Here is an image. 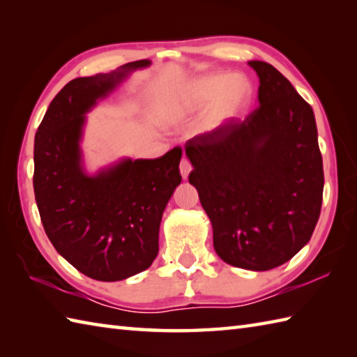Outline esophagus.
Wrapping results in <instances>:
<instances>
[{
	"label": "esophagus",
	"mask_w": 357,
	"mask_h": 357,
	"mask_svg": "<svg viewBox=\"0 0 357 357\" xmlns=\"http://www.w3.org/2000/svg\"><path fill=\"white\" fill-rule=\"evenodd\" d=\"M179 170H181V174H183V178L187 179V178H188V173H190V170H192V164H190V161H188L187 158L181 159Z\"/></svg>",
	"instance_id": "esophagus-1"
}]
</instances>
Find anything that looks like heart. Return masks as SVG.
<instances>
[{"mask_svg":"<svg viewBox=\"0 0 357 357\" xmlns=\"http://www.w3.org/2000/svg\"><path fill=\"white\" fill-rule=\"evenodd\" d=\"M215 98L213 118L231 116L244 107L248 98V84L239 77L216 73L193 82L185 92V101L192 109L204 107Z\"/></svg>","mask_w":357,"mask_h":357,"instance_id":"1","label":"heart"}]
</instances>
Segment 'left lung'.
I'll list each match as a JSON object with an SVG mask.
<instances>
[{
	"instance_id": "left-lung-1",
	"label": "left lung",
	"mask_w": 357,
	"mask_h": 357,
	"mask_svg": "<svg viewBox=\"0 0 357 357\" xmlns=\"http://www.w3.org/2000/svg\"><path fill=\"white\" fill-rule=\"evenodd\" d=\"M248 64L259 78V105L187 141L185 153L218 256L264 271L290 261L312 238L324 169L312 105L271 64Z\"/></svg>"
}]
</instances>
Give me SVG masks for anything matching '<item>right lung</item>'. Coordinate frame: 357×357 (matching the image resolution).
<instances>
[{"label":"right lung","mask_w":357,"mask_h":357,"mask_svg":"<svg viewBox=\"0 0 357 357\" xmlns=\"http://www.w3.org/2000/svg\"><path fill=\"white\" fill-rule=\"evenodd\" d=\"M149 64L141 59L67 82L35 135L33 190L45 234L75 268L105 282L130 278L155 261L164 208L183 179L181 147L156 159H127L98 176L81 170L84 113L128 70Z\"/></svg>","instance_id":"add662e5"}]
</instances>
